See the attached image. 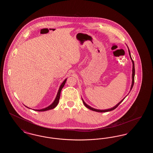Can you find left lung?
I'll return each instance as SVG.
<instances>
[{
    "mask_svg": "<svg viewBox=\"0 0 153 153\" xmlns=\"http://www.w3.org/2000/svg\"><path fill=\"white\" fill-rule=\"evenodd\" d=\"M128 51H129V55H130V58H131V61H132V84H131V89H130V91H131V89H132V88L133 87V85H134V76H135V66H134V61L132 60V59L131 58V54H130V51H129V49H128ZM125 99V97L122 100H121L120 102H119L118 104H117V105L115 106V107H112V108H110V109H104V110H100V109H95V108H92V107H90L89 105H88V104H87L83 100V99H82V102H83V104H84V105L88 108V109H91V110H92V111H96V112H108V111H112V110H114V109H115L116 108H117V107L123 101L124 99Z\"/></svg>",
    "mask_w": 153,
    "mask_h": 153,
    "instance_id": "obj_1",
    "label": "left lung"
}]
</instances>
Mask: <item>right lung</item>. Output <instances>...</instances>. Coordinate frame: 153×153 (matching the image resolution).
I'll list each match as a JSON object with an SVG mask.
<instances>
[{
    "label": "right lung",
    "mask_w": 153,
    "mask_h": 153,
    "mask_svg": "<svg viewBox=\"0 0 153 153\" xmlns=\"http://www.w3.org/2000/svg\"><path fill=\"white\" fill-rule=\"evenodd\" d=\"M66 80H67V79H66L65 80H64V81H63V82L61 84V85H60V87L59 88V89H58L57 95L56 96V97L54 101L51 104V105H50L48 106V107H46V108H43V109H35V111H42H42H48V110H50V109L54 108L57 105V104H58L59 100V97H60L61 91L62 88L64 87V85H65V84L66 81ZM25 107H26V106H25ZM27 107V108H29V107ZM30 109H31V108H30ZM33 110H34V109H33Z\"/></svg>",
    "instance_id": "right-lung-1"
}]
</instances>
